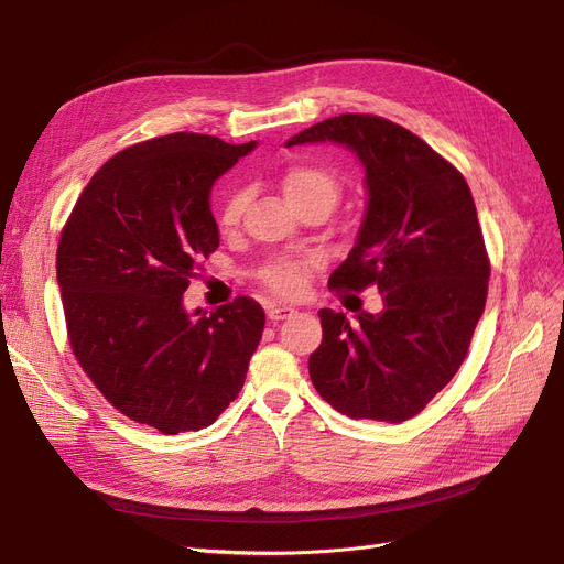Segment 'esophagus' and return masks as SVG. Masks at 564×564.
Returning <instances> with one entry per match:
<instances>
[{
    "label": "esophagus",
    "mask_w": 564,
    "mask_h": 564,
    "mask_svg": "<svg viewBox=\"0 0 564 564\" xmlns=\"http://www.w3.org/2000/svg\"><path fill=\"white\" fill-rule=\"evenodd\" d=\"M291 314H296V307H291V305H270V307H268V317L273 319V322L289 319Z\"/></svg>",
    "instance_id": "1"
}]
</instances>
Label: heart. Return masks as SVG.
<instances>
[{"instance_id": "obj_1", "label": "heart", "mask_w": 564, "mask_h": 564, "mask_svg": "<svg viewBox=\"0 0 564 564\" xmlns=\"http://www.w3.org/2000/svg\"><path fill=\"white\" fill-rule=\"evenodd\" d=\"M282 189L291 206L305 204L310 198H328L335 204L337 194H340V183L333 171L314 164H296L291 166L282 177ZM247 206V192H234L227 204L219 213V227L221 231H231L238 227L242 210ZM319 268V259L305 254V257H284L265 263L259 270V280L280 296H301L307 289V282L314 270Z\"/></svg>"}]
</instances>
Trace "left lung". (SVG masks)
<instances>
[{
	"mask_svg": "<svg viewBox=\"0 0 564 564\" xmlns=\"http://www.w3.org/2000/svg\"><path fill=\"white\" fill-rule=\"evenodd\" d=\"M347 145L366 169L368 208L354 250L328 289L377 286L384 310H319L322 345L310 379L333 410L400 423L416 416L467 356L481 319L490 261L463 173L416 133L391 120L347 112L286 141Z\"/></svg>",
	"mask_w": 564,
	"mask_h": 564,
	"instance_id": "1",
	"label": "left lung"
}]
</instances>
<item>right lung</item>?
I'll return each mask as SVG.
<instances>
[{"instance_id": "right-lung-1", "label": "right lung", "mask_w": 564, "mask_h": 564, "mask_svg": "<svg viewBox=\"0 0 564 564\" xmlns=\"http://www.w3.org/2000/svg\"><path fill=\"white\" fill-rule=\"evenodd\" d=\"M254 141L177 131L124 148L89 180L57 245L74 356L101 395L164 435L217 421L245 384L265 312L238 296L189 314L183 294L219 247L215 180Z\"/></svg>"}]
</instances>
